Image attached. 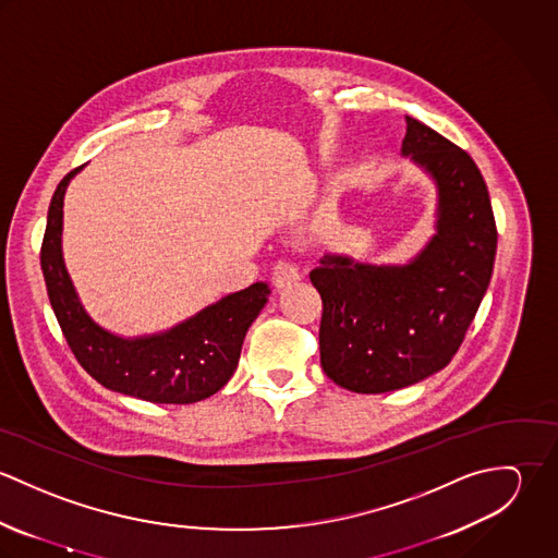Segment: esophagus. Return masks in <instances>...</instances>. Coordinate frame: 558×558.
<instances>
[{"instance_id": "1", "label": "esophagus", "mask_w": 558, "mask_h": 558, "mask_svg": "<svg viewBox=\"0 0 558 558\" xmlns=\"http://www.w3.org/2000/svg\"><path fill=\"white\" fill-rule=\"evenodd\" d=\"M272 286L277 288V290H286V288H292L294 283H299L301 281V270L294 266V264H290V262H279L277 266H275V270H272Z\"/></svg>"}]
</instances>
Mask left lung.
<instances>
[{
	"label": "left lung",
	"mask_w": 558,
	"mask_h": 558,
	"mask_svg": "<svg viewBox=\"0 0 558 558\" xmlns=\"http://www.w3.org/2000/svg\"><path fill=\"white\" fill-rule=\"evenodd\" d=\"M401 155L436 184V234L405 264L326 253L310 275L322 369L354 393L398 391L447 367L494 268L496 223L475 160L410 116Z\"/></svg>",
	"instance_id": "obj_1"
}]
</instances>
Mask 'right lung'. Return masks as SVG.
Listing matches in <instances>:
<instances>
[{"instance_id": "obj_1", "label": "right lung", "mask_w": 558, "mask_h": 558, "mask_svg": "<svg viewBox=\"0 0 558 558\" xmlns=\"http://www.w3.org/2000/svg\"><path fill=\"white\" fill-rule=\"evenodd\" d=\"M81 169L58 184L40 248L51 307L81 367L105 389L153 403L215 396L239 367L244 335L268 303V286L257 281L162 332L122 337L102 328L85 312L62 255L64 195Z\"/></svg>"}]
</instances>
